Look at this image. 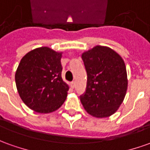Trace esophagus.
Segmentation results:
<instances>
[{
  "mask_svg": "<svg viewBox=\"0 0 150 150\" xmlns=\"http://www.w3.org/2000/svg\"><path fill=\"white\" fill-rule=\"evenodd\" d=\"M71 86H72V88H74L76 86V82L75 81H72L71 82Z\"/></svg>",
  "mask_w": 150,
  "mask_h": 150,
  "instance_id": "obj_1",
  "label": "esophagus"
}]
</instances>
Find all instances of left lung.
I'll list each match as a JSON object with an SVG mask.
<instances>
[{"instance_id":"obj_1","label":"left lung","mask_w":150,"mask_h":150,"mask_svg":"<svg viewBox=\"0 0 150 150\" xmlns=\"http://www.w3.org/2000/svg\"><path fill=\"white\" fill-rule=\"evenodd\" d=\"M87 73L86 88L80 100L86 111L96 117L111 116L124 100L127 89L125 63L107 46L96 45L81 54Z\"/></svg>"}]
</instances>
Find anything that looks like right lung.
<instances>
[{"mask_svg":"<svg viewBox=\"0 0 150 150\" xmlns=\"http://www.w3.org/2000/svg\"><path fill=\"white\" fill-rule=\"evenodd\" d=\"M61 57L62 53L45 46L22 58L15 83L22 100L35 112H54L66 100L69 86L62 79Z\"/></svg>","mask_w":150,"mask_h":150,"instance_id":"add662e5","label":"right lung"}]
</instances>
